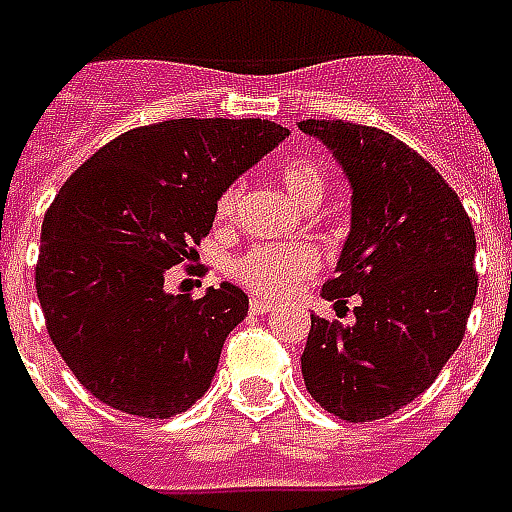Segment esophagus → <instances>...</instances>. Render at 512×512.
<instances>
[{
	"mask_svg": "<svg viewBox=\"0 0 512 512\" xmlns=\"http://www.w3.org/2000/svg\"><path fill=\"white\" fill-rule=\"evenodd\" d=\"M268 309H271V301H266V298H252L249 301V312L252 314H266Z\"/></svg>",
	"mask_w": 512,
	"mask_h": 512,
	"instance_id": "34e87169",
	"label": "esophagus"
}]
</instances>
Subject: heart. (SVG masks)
Masks as SVG:
<instances>
[{"instance_id": "b5f03b06", "label": "heart", "mask_w": 512, "mask_h": 512, "mask_svg": "<svg viewBox=\"0 0 512 512\" xmlns=\"http://www.w3.org/2000/svg\"><path fill=\"white\" fill-rule=\"evenodd\" d=\"M279 181L293 195L298 206L312 208L323 200L328 189V176L323 165L312 157H293L279 170ZM241 203V184L230 187L219 195L217 214L219 219H233ZM320 255L309 244H255L233 260L230 274L236 282L249 287L257 295H285L317 274Z\"/></svg>"}]
</instances>
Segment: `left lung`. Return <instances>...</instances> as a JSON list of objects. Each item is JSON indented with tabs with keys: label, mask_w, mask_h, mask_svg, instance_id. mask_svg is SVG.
I'll return each mask as SVG.
<instances>
[{
	"label": "left lung",
	"mask_w": 512,
	"mask_h": 512,
	"mask_svg": "<svg viewBox=\"0 0 512 512\" xmlns=\"http://www.w3.org/2000/svg\"><path fill=\"white\" fill-rule=\"evenodd\" d=\"M323 140L352 189L350 236L323 287L355 298L350 323L312 314L306 391L350 423L385 418L437 380L478 293L475 230L448 181L407 143L350 121H298Z\"/></svg>",
	"instance_id": "obj_1"
}]
</instances>
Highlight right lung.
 <instances>
[{
	"instance_id": "obj_1",
	"label": "right lung",
	"mask_w": 512,
	"mask_h": 512,
	"mask_svg": "<svg viewBox=\"0 0 512 512\" xmlns=\"http://www.w3.org/2000/svg\"><path fill=\"white\" fill-rule=\"evenodd\" d=\"M287 135L268 119L160 121L113 138L64 181L34 282L51 342L94 399L173 418L208 391L249 298L230 282L173 295L165 271L195 255L219 195Z\"/></svg>"
}]
</instances>
